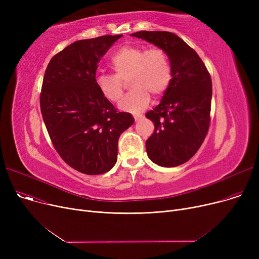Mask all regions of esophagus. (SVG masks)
Masks as SVG:
<instances>
[{
    "label": "esophagus",
    "instance_id": "1",
    "mask_svg": "<svg viewBox=\"0 0 259 259\" xmlns=\"http://www.w3.org/2000/svg\"><path fill=\"white\" fill-rule=\"evenodd\" d=\"M133 117H134V120H135V121H138V120H140L141 118H143V115H141V114H133Z\"/></svg>",
    "mask_w": 259,
    "mask_h": 259
}]
</instances>
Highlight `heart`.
Returning <instances> with one entry per match:
<instances>
[{
	"label": "heart",
	"instance_id": "obj_1",
	"mask_svg": "<svg viewBox=\"0 0 259 259\" xmlns=\"http://www.w3.org/2000/svg\"><path fill=\"white\" fill-rule=\"evenodd\" d=\"M110 67L114 74H98V88L108 101L117 103L124 94L125 81L130 79L133 89L119 104L121 110L129 112L144 110L151 101L150 93L155 98L161 97L173 77L169 56L157 47L121 46L110 58Z\"/></svg>",
	"mask_w": 259,
	"mask_h": 259
}]
</instances>
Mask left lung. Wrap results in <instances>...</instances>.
<instances>
[{
	"mask_svg": "<svg viewBox=\"0 0 259 259\" xmlns=\"http://www.w3.org/2000/svg\"><path fill=\"white\" fill-rule=\"evenodd\" d=\"M165 50L173 77L159 105L148 111L153 134L146 142L147 154L161 167L185 164L199 149L210 126L212 80L194 49L168 31H139L131 34Z\"/></svg>",
	"mask_w": 259,
	"mask_h": 259,
	"instance_id": "left-lung-1",
	"label": "left lung"
}]
</instances>
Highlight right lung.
Segmentation results:
<instances>
[{
  "label": "right lung",
  "instance_id": "1",
  "mask_svg": "<svg viewBox=\"0 0 259 259\" xmlns=\"http://www.w3.org/2000/svg\"><path fill=\"white\" fill-rule=\"evenodd\" d=\"M121 36L76 40L50 60L44 74L39 106L51 143L66 164L80 173L110 170L119 135L134 121L103 97L95 80L102 57Z\"/></svg>",
  "mask_w": 259,
  "mask_h": 259
}]
</instances>
